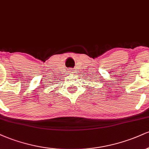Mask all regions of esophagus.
<instances>
[{
  "label": "esophagus",
  "mask_w": 149,
  "mask_h": 149,
  "mask_svg": "<svg viewBox=\"0 0 149 149\" xmlns=\"http://www.w3.org/2000/svg\"><path fill=\"white\" fill-rule=\"evenodd\" d=\"M69 72L73 73V69H69Z\"/></svg>",
  "instance_id": "1"
}]
</instances>
